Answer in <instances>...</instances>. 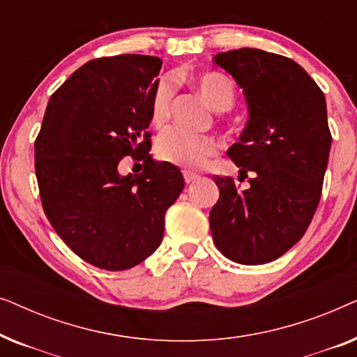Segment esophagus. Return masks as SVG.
Listing matches in <instances>:
<instances>
[{
  "mask_svg": "<svg viewBox=\"0 0 357 357\" xmlns=\"http://www.w3.org/2000/svg\"><path fill=\"white\" fill-rule=\"evenodd\" d=\"M197 178H198V174L190 172V170H183V180H185V183H192L193 180H197Z\"/></svg>",
  "mask_w": 357,
  "mask_h": 357,
  "instance_id": "1",
  "label": "esophagus"
}]
</instances>
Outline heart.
I'll return each instance as SVG.
<instances>
[{
  "mask_svg": "<svg viewBox=\"0 0 357 357\" xmlns=\"http://www.w3.org/2000/svg\"><path fill=\"white\" fill-rule=\"evenodd\" d=\"M195 86L214 110H229L236 102L232 81L221 73L209 71L195 77ZM172 84L160 79L154 87L149 104V119L155 128H162L170 119ZM219 144L213 136L193 135L183 130H167L155 141V155L164 162L197 169L218 153Z\"/></svg>",
  "mask_w": 357,
  "mask_h": 357,
  "instance_id": "1",
  "label": "heart"
}]
</instances>
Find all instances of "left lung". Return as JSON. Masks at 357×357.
Segmentation results:
<instances>
[{"mask_svg":"<svg viewBox=\"0 0 357 357\" xmlns=\"http://www.w3.org/2000/svg\"><path fill=\"white\" fill-rule=\"evenodd\" d=\"M214 63L243 89L248 114L241 141L227 154L241 167L214 175L219 199L209 227L219 252L242 265L280 258L304 236L320 203L331 146L324 92L291 58L241 48Z\"/></svg>","mask_w":357,"mask_h":357,"instance_id":"1","label":"left lung"}]
</instances>
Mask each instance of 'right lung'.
I'll list each match as a JSON object with an SVG mask.
<instances>
[{
	"label": "right lung",
	"instance_id": "obj_1",
	"mask_svg": "<svg viewBox=\"0 0 357 357\" xmlns=\"http://www.w3.org/2000/svg\"><path fill=\"white\" fill-rule=\"evenodd\" d=\"M160 66V58L148 55L87 61L53 92L37 135L45 216L77 257L102 270L146 260L183 190L178 167L149 155V104ZM126 155L144 162L143 173L121 177Z\"/></svg>",
	"mask_w": 357,
	"mask_h": 357
}]
</instances>
